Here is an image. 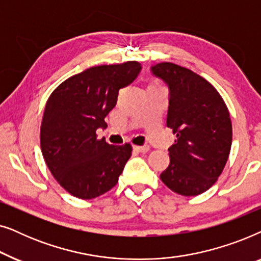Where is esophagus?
I'll return each instance as SVG.
<instances>
[{
    "instance_id": "obj_1",
    "label": "esophagus",
    "mask_w": 261,
    "mask_h": 261,
    "mask_svg": "<svg viewBox=\"0 0 261 261\" xmlns=\"http://www.w3.org/2000/svg\"><path fill=\"white\" fill-rule=\"evenodd\" d=\"M133 148L135 149V151H138V152L145 153V152H147L148 149H149V146H147V145H145V146H133Z\"/></svg>"
}]
</instances>
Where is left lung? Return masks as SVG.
I'll return each mask as SVG.
<instances>
[{
  "label": "left lung",
  "mask_w": 261,
  "mask_h": 261,
  "mask_svg": "<svg viewBox=\"0 0 261 261\" xmlns=\"http://www.w3.org/2000/svg\"><path fill=\"white\" fill-rule=\"evenodd\" d=\"M151 72L169 88L166 126L176 135L160 179L176 194L197 196L215 184L229 156V112L216 89L191 70L159 63Z\"/></svg>",
  "instance_id": "obj_1"
}]
</instances>
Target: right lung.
I'll return each instance as SVG.
<instances>
[{
  "label": "right lung",
  "instance_id": "1",
  "mask_svg": "<svg viewBox=\"0 0 261 261\" xmlns=\"http://www.w3.org/2000/svg\"><path fill=\"white\" fill-rule=\"evenodd\" d=\"M141 64L94 66L63 82L46 103L40 128L45 163L56 180L74 197L91 199L114 188L132 155V146L107 144L96 130L116 106L121 88L130 84Z\"/></svg>",
  "mask_w": 261,
  "mask_h": 261
}]
</instances>
